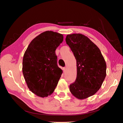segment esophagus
I'll use <instances>...</instances> for the list:
<instances>
[{
    "label": "esophagus",
    "instance_id": "obj_1",
    "mask_svg": "<svg viewBox=\"0 0 123 123\" xmlns=\"http://www.w3.org/2000/svg\"><path fill=\"white\" fill-rule=\"evenodd\" d=\"M66 69H67V68H66V67H64V68H63V71H64V72H66Z\"/></svg>",
    "mask_w": 123,
    "mask_h": 123
}]
</instances>
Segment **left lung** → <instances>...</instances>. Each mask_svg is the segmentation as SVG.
Masks as SVG:
<instances>
[{"label":"left lung","instance_id":"1","mask_svg":"<svg viewBox=\"0 0 123 123\" xmlns=\"http://www.w3.org/2000/svg\"><path fill=\"white\" fill-rule=\"evenodd\" d=\"M66 41L76 60V79L70 85V91L76 98L86 99L100 88L106 75V63L99 48L85 35H68Z\"/></svg>","mask_w":123,"mask_h":123}]
</instances>
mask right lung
Returning <instances> with one entry per match:
<instances>
[{"label":"right lung","mask_w":123,"mask_h":123,"mask_svg":"<svg viewBox=\"0 0 123 123\" xmlns=\"http://www.w3.org/2000/svg\"><path fill=\"white\" fill-rule=\"evenodd\" d=\"M63 35L47 31L32 39L24 54L22 71L29 89L42 98L53 93L62 74L55 50Z\"/></svg>","instance_id":"add662e5"}]
</instances>
